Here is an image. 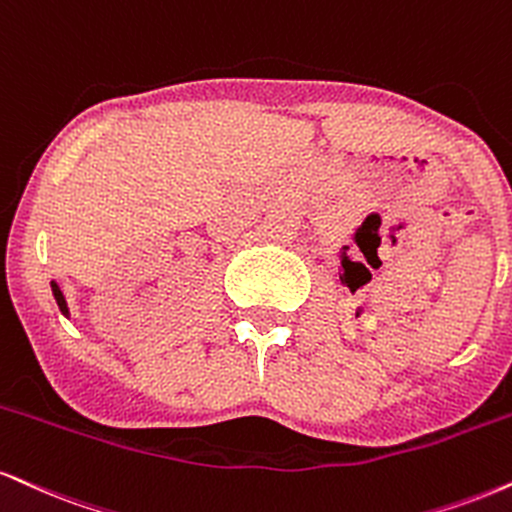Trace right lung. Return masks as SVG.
<instances>
[{
  "instance_id": "right-lung-1",
  "label": "right lung",
  "mask_w": 512,
  "mask_h": 512,
  "mask_svg": "<svg viewBox=\"0 0 512 512\" xmlns=\"http://www.w3.org/2000/svg\"><path fill=\"white\" fill-rule=\"evenodd\" d=\"M52 293H54V300H57V305H59V310L64 312V315H69V307H66V300H64V293L59 291V286L57 283L52 281Z\"/></svg>"
}]
</instances>
